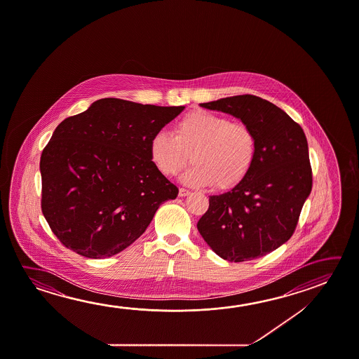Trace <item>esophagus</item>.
Here are the masks:
<instances>
[{
  "label": "esophagus",
  "instance_id": "esophagus-1",
  "mask_svg": "<svg viewBox=\"0 0 359 359\" xmlns=\"http://www.w3.org/2000/svg\"><path fill=\"white\" fill-rule=\"evenodd\" d=\"M189 194H190V191H189L188 189H179V196H180V198H184V196H188Z\"/></svg>",
  "mask_w": 359,
  "mask_h": 359
}]
</instances>
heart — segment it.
<instances>
[{"instance_id": "heart-1", "label": "heart", "mask_w": 359, "mask_h": 359, "mask_svg": "<svg viewBox=\"0 0 359 359\" xmlns=\"http://www.w3.org/2000/svg\"><path fill=\"white\" fill-rule=\"evenodd\" d=\"M257 136L247 123H236L215 112L195 110L174 126V135L158 130L149 142L150 159L165 177L182 174L189 187L231 190L245 180L257 159Z\"/></svg>"}]
</instances>
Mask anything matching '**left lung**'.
I'll use <instances>...</instances> for the list:
<instances>
[{
    "mask_svg": "<svg viewBox=\"0 0 359 359\" xmlns=\"http://www.w3.org/2000/svg\"><path fill=\"white\" fill-rule=\"evenodd\" d=\"M247 123L257 136V159L245 180L209 198L200 217V236L228 262L271 253L293 236L311 194V161L306 134L287 112L254 95L200 104Z\"/></svg>",
    "mask_w": 359,
    "mask_h": 359,
    "instance_id": "1",
    "label": "left lung"
}]
</instances>
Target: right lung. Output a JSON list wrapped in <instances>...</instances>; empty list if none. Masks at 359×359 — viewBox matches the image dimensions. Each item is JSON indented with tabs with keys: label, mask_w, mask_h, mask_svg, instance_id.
Instances as JSON below:
<instances>
[{
	"label": "right lung",
	"mask_w": 359,
	"mask_h": 359,
	"mask_svg": "<svg viewBox=\"0 0 359 359\" xmlns=\"http://www.w3.org/2000/svg\"><path fill=\"white\" fill-rule=\"evenodd\" d=\"M185 106L95 101L53 131L40 160L41 209L62 245L86 258L123 252L179 189L149 154L154 133Z\"/></svg>",
	"instance_id": "obj_1"
}]
</instances>
